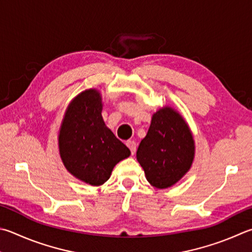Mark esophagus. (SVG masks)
I'll list each match as a JSON object with an SVG mask.
<instances>
[{
    "instance_id": "1",
    "label": "esophagus",
    "mask_w": 252,
    "mask_h": 252,
    "mask_svg": "<svg viewBox=\"0 0 252 252\" xmlns=\"http://www.w3.org/2000/svg\"><path fill=\"white\" fill-rule=\"evenodd\" d=\"M126 146L130 149L131 154L133 155L136 151V143L134 141H126Z\"/></svg>"
}]
</instances>
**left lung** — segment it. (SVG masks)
I'll list each match as a JSON object with an SVG mask.
<instances>
[{"instance_id": "1", "label": "left lung", "mask_w": 252, "mask_h": 252, "mask_svg": "<svg viewBox=\"0 0 252 252\" xmlns=\"http://www.w3.org/2000/svg\"><path fill=\"white\" fill-rule=\"evenodd\" d=\"M194 140L180 113L164 107L153 114L150 129L136 151L146 180L157 189L175 184L189 170Z\"/></svg>"}]
</instances>
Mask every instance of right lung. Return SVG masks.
<instances>
[{
  "instance_id": "right-lung-1",
  "label": "right lung",
  "mask_w": 252,
  "mask_h": 252,
  "mask_svg": "<svg viewBox=\"0 0 252 252\" xmlns=\"http://www.w3.org/2000/svg\"><path fill=\"white\" fill-rule=\"evenodd\" d=\"M101 100L94 89L77 95L65 113L58 139L63 165L94 186L107 182L116 164L131 154L104 125Z\"/></svg>"
}]
</instances>
